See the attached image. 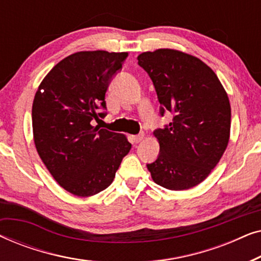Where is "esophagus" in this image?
Here are the masks:
<instances>
[{
  "mask_svg": "<svg viewBox=\"0 0 261 261\" xmlns=\"http://www.w3.org/2000/svg\"><path fill=\"white\" fill-rule=\"evenodd\" d=\"M144 138H145V134L133 135V137H132V140H133L134 144H139V142H141L142 140H144Z\"/></svg>",
  "mask_w": 261,
  "mask_h": 261,
  "instance_id": "esophagus-1",
  "label": "esophagus"
}]
</instances>
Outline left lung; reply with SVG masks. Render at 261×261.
<instances>
[{"label":"left lung","mask_w":261,"mask_h":261,"mask_svg":"<svg viewBox=\"0 0 261 261\" xmlns=\"http://www.w3.org/2000/svg\"><path fill=\"white\" fill-rule=\"evenodd\" d=\"M172 122L154 130L160 152L147 164L152 179L169 190L202 183L220 162L230 135V103L216 73L201 59L171 48L138 56Z\"/></svg>","instance_id":"obj_1"}]
</instances>
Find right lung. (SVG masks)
<instances>
[{
	"instance_id": "right-lung-1",
	"label": "right lung",
	"mask_w": 261,
	"mask_h": 261,
	"mask_svg": "<svg viewBox=\"0 0 261 261\" xmlns=\"http://www.w3.org/2000/svg\"><path fill=\"white\" fill-rule=\"evenodd\" d=\"M127 52L82 51L57 64L39 85L32 107L38 154L60 187L80 197L113 183L132 145L123 134L98 126L106 92Z\"/></svg>"
}]
</instances>
